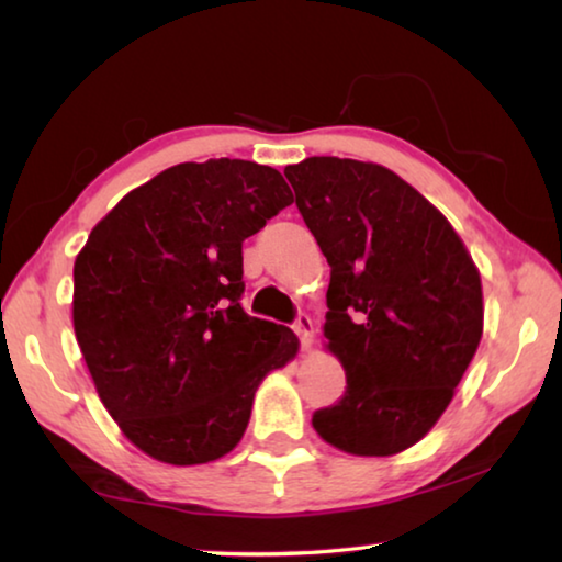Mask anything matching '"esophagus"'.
<instances>
[{
	"label": "esophagus",
	"instance_id": "1",
	"mask_svg": "<svg viewBox=\"0 0 562 562\" xmlns=\"http://www.w3.org/2000/svg\"><path fill=\"white\" fill-rule=\"evenodd\" d=\"M292 327H294V331H297L302 349H310L312 337H315V325H312V319L307 315H297V319H294Z\"/></svg>",
	"mask_w": 562,
	"mask_h": 562
}]
</instances>
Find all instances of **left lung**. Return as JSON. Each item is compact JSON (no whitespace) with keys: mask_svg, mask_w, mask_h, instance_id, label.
<instances>
[{"mask_svg":"<svg viewBox=\"0 0 562 562\" xmlns=\"http://www.w3.org/2000/svg\"><path fill=\"white\" fill-rule=\"evenodd\" d=\"M284 176L331 268L325 337L347 374L312 426L345 453L404 451L439 422L479 349L481 274L451 223L389 168L312 156Z\"/></svg>","mask_w":562,"mask_h":562,"instance_id":"obj_1","label":"left lung"}]
</instances>
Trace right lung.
<instances>
[{
    "label": "right lung",
    "mask_w": 562,
    "mask_h": 562,
    "mask_svg": "<svg viewBox=\"0 0 562 562\" xmlns=\"http://www.w3.org/2000/svg\"><path fill=\"white\" fill-rule=\"evenodd\" d=\"M292 203L278 170L178 164L93 227L74 262V331L123 436L173 465L233 451L292 329L243 310V243Z\"/></svg>",
    "instance_id": "right-lung-1"
}]
</instances>
